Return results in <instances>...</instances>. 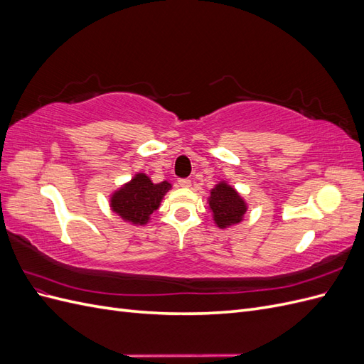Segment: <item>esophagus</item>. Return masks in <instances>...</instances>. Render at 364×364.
I'll use <instances>...</instances> for the list:
<instances>
[{"label":"esophagus","instance_id":"obj_1","mask_svg":"<svg viewBox=\"0 0 364 364\" xmlns=\"http://www.w3.org/2000/svg\"><path fill=\"white\" fill-rule=\"evenodd\" d=\"M179 186H182V188H190L191 186V181L190 179H179Z\"/></svg>","mask_w":364,"mask_h":364}]
</instances>
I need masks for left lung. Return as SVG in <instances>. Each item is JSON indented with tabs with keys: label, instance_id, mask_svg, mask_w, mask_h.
Returning a JSON list of instances; mask_svg holds the SVG:
<instances>
[{
	"label": "left lung",
	"instance_id": "left-lung-1",
	"mask_svg": "<svg viewBox=\"0 0 364 364\" xmlns=\"http://www.w3.org/2000/svg\"><path fill=\"white\" fill-rule=\"evenodd\" d=\"M209 211L213 213L214 223L220 229H226L243 222L247 203L240 193L226 181L218 182L208 197Z\"/></svg>",
	"mask_w": 364,
	"mask_h": 364
}]
</instances>
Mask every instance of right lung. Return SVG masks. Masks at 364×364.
Masks as SVG:
<instances>
[{
	"label": "right lung",
	"mask_w": 364,
	"mask_h": 364,
	"mask_svg": "<svg viewBox=\"0 0 364 364\" xmlns=\"http://www.w3.org/2000/svg\"><path fill=\"white\" fill-rule=\"evenodd\" d=\"M170 190L171 183L168 181L153 183L146 173H136L111 194L109 205L121 220L134 226H144Z\"/></svg>",
	"instance_id": "right-lung-1"
}]
</instances>
